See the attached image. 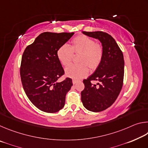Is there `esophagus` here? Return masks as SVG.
Listing matches in <instances>:
<instances>
[{
  "label": "esophagus",
  "instance_id": "1",
  "mask_svg": "<svg viewBox=\"0 0 148 148\" xmlns=\"http://www.w3.org/2000/svg\"><path fill=\"white\" fill-rule=\"evenodd\" d=\"M77 82H78V80H76V79H72V83H73V84H76Z\"/></svg>",
  "mask_w": 148,
  "mask_h": 148
}]
</instances>
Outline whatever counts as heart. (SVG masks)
Returning <instances> with one entry per match:
<instances>
[{
    "instance_id": "1",
    "label": "heart",
    "mask_w": 148,
    "mask_h": 148,
    "mask_svg": "<svg viewBox=\"0 0 148 148\" xmlns=\"http://www.w3.org/2000/svg\"><path fill=\"white\" fill-rule=\"evenodd\" d=\"M80 63L72 64L65 69V74L73 79H81L89 74V66L96 69L101 63L103 56L102 47L96 44L95 40L86 36L79 35L72 40L71 46L63 44L57 51V57L60 62L66 66L72 61L74 53H79Z\"/></svg>"
}]
</instances>
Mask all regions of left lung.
<instances>
[{"label":"left lung","instance_id":"left-lung-1","mask_svg":"<svg viewBox=\"0 0 148 148\" xmlns=\"http://www.w3.org/2000/svg\"><path fill=\"white\" fill-rule=\"evenodd\" d=\"M82 33L101 42L103 56L94 73L83 81L85 88L81 92L82 102L89 111L101 112L113 104L121 90L124 76L123 55L113 37L106 32L82 31ZM92 80L100 84H92Z\"/></svg>","mask_w":148,"mask_h":148}]
</instances>
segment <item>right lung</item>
Wrapping results in <instances>:
<instances>
[{
    "label": "right lung",
    "mask_w": 148,
    "mask_h": 148,
    "mask_svg": "<svg viewBox=\"0 0 148 148\" xmlns=\"http://www.w3.org/2000/svg\"><path fill=\"white\" fill-rule=\"evenodd\" d=\"M74 34L43 32L23 52L20 69L22 85L29 99L41 111L55 113L64 106L72 81L67 77L58 82L64 71L57 51Z\"/></svg>",
    "instance_id": "right-lung-1"
}]
</instances>
